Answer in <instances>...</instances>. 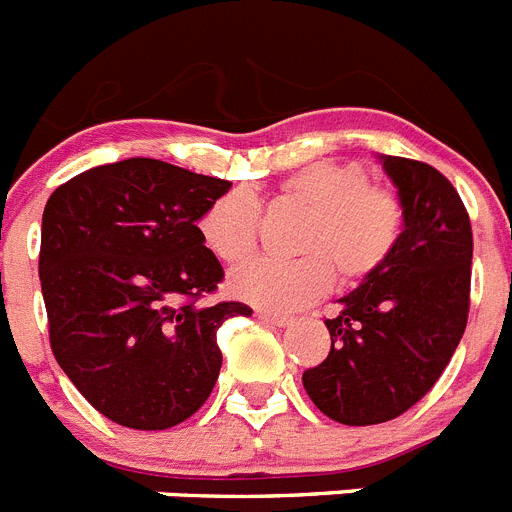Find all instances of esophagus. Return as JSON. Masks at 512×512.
<instances>
[{
  "instance_id": "1",
  "label": "esophagus",
  "mask_w": 512,
  "mask_h": 512,
  "mask_svg": "<svg viewBox=\"0 0 512 512\" xmlns=\"http://www.w3.org/2000/svg\"><path fill=\"white\" fill-rule=\"evenodd\" d=\"M256 318L266 325H279V328H284V325L292 323V318H289V315H282V312H271V310H256Z\"/></svg>"
}]
</instances>
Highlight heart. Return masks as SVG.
I'll return each instance as SVG.
<instances>
[{"instance_id": "obj_1", "label": "heart", "mask_w": 512, "mask_h": 512, "mask_svg": "<svg viewBox=\"0 0 512 512\" xmlns=\"http://www.w3.org/2000/svg\"><path fill=\"white\" fill-rule=\"evenodd\" d=\"M277 202L302 212L292 235L295 259H256L230 274V292L277 312L297 310L328 292L336 277L351 287L377 274L402 235L405 212L392 189L372 184L356 161H318L282 179ZM202 243L215 259L241 264L259 241V202L230 189L202 210Z\"/></svg>"}]
</instances>
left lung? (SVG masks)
<instances>
[{
  "instance_id": "8db88e82",
  "label": "left lung",
  "mask_w": 512,
  "mask_h": 512,
  "mask_svg": "<svg viewBox=\"0 0 512 512\" xmlns=\"http://www.w3.org/2000/svg\"><path fill=\"white\" fill-rule=\"evenodd\" d=\"M379 158L405 228L387 264L338 300L330 354L302 374L320 413L343 425L387 423L428 395L469 315L472 223L459 192L423 161Z\"/></svg>"
}]
</instances>
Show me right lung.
<instances>
[{
	"mask_svg": "<svg viewBox=\"0 0 512 512\" xmlns=\"http://www.w3.org/2000/svg\"><path fill=\"white\" fill-rule=\"evenodd\" d=\"M228 189L128 158L74 176L45 205L38 271L53 356L112 423L164 431L197 413L223 366L217 328L251 315L243 302H202L223 266L197 220Z\"/></svg>",
	"mask_w": 512,
	"mask_h": 512,
	"instance_id": "add662e5",
	"label": "right lung"
}]
</instances>
